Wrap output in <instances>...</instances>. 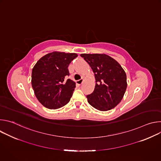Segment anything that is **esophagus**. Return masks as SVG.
I'll list each match as a JSON object with an SVG mask.
<instances>
[{
  "label": "esophagus",
  "instance_id": "obj_1",
  "mask_svg": "<svg viewBox=\"0 0 161 161\" xmlns=\"http://www.w3.org/2000/svg\"><path fill=\"white\" fill-rule=\"evenodd\" d=\"M83 82V78H81V79H80V80L76 81V83H77L78 85H81Z\"/></svg>",
  "mask_w": 161,
  "mask_h": 161
}]
</instances>
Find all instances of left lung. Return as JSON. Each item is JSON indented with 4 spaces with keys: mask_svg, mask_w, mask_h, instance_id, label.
Instances as JSON below:
<instances>
[{
    "mask_svg": "<svg viewBox=\"0 0 161 161\" xmlns=\"http://www.w3.org/2000/svg\"><path fill=\"white\" fill-rule=\"evenodd\" d=\"M90 65L96 78L94 92L87 95L88 103L100 111L115 107L127 88V76L122 66L105 54H81Z\"/></svg>",
    "mask_w": 161,
    "mask_h": 161,
    "instance_id": "8db88e82",
    "label": "left lung"
}]
</instances>
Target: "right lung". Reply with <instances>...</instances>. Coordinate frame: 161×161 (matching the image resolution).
I'll use <instances>...</instances> for the list:
<instances>
[{
	"label": "right lung",
	"mask_w": 161,
	"mask_h": 161,
	"mask_svg": "<svg viewBox=\"0 0 161 161\" xmlns=\"http://www.w3.org/2000/svg\"><path fill=\"white\" fill-rule=\"evenodd\" d=\"M76 53L54 52L41 58L32 69V86L38 101L51 109L67 104L73 96L76 83L70 79L68 66Z\"/></svg>",
	"instance_id": "add662e5"
}]
</instances>
